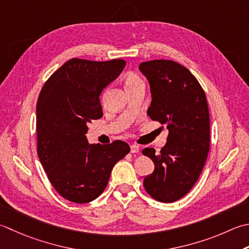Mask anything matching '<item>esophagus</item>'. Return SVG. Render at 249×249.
I'll return each mask as SVG.
<instances>
[{
	"label": "esophagus",
	"mask_w": 249,
	"mask_h": 249,
	"mask_svg": "<svg viewBox=\"0 0 249 249\" xmlns=\"http://www.w3.org/2000/svg\"><path fill=\"white\" fill-rule=\"evenodd\" d=\"M139 150H140V148L138 147L137 144H131L130 145V152L131 153H138Z\"/></svg>",
	"instance_id": "34e87169"
}]
</instances>
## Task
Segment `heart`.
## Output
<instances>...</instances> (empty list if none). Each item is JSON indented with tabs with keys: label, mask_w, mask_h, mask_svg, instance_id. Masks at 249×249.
Instances as JSON below:
<instances>
[{
	"label": "heart",
	"mask_w": 249,
	"mask_h": 249,
	"mask_svg": "<svg viewBox=\"0 0 249 249\" xmlns=\"http://www.w3.org/2000/svg\"><path fill=\"white\" fill-rule=\"evenodd\" d=\"M124 83L126 89L138 84H143V82L140 79V76L138 74H136L135 72H128L124 77Z\"/></svg>",
	"instance_id": "1"
}]
</instances>
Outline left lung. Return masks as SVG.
Masks as SVG:
<instances>
[{
	"mask_svg": "<svg viewBox=\"0 0 249 249\" xmlns=\"http://www.w3.org/2000/svg\"><path fill=\"white\" fill-rule=\"evenodd\" d=\"M139 70L152 94L148 115L169 130L160 153L153 148L142 150L154 163L143 187L157 201L173 203L193 188L206 162L211 141L206 95L196 77L176 61L141 62Z\"/></svg>",
	"mask_w": 249,
	"mask_h": 249,
	"instance_id": "1",
	"label": "left lung"
}]
</instances>
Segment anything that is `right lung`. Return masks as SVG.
<instances>
[{"label":"right lung","mask_w":249,"mask_h":249,"mask_svg":"<svg viewBox=\"0 0 249 249\" xmlns=\"http://www.w3.org/2000/svg\"><path fill=\"white\" fill-rule=\"evenodd\" d=\"M126 65L123 59L72 58L43 85L36 104L37 155L52 186L73 203L91 202L105 191L128 143L89 144L87 124L102 118L99 96Z\"/></svg>","instance_id":"add662e5"}]
</instances>
